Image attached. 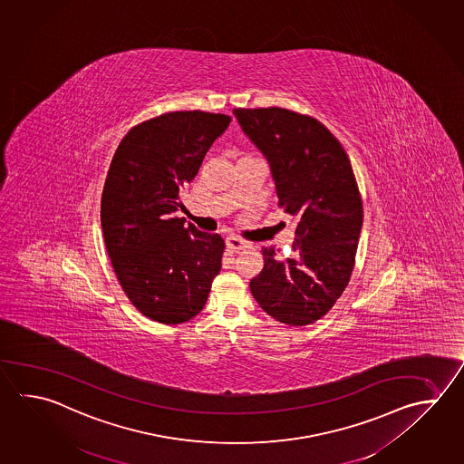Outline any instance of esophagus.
Instances as JSON below:
<instances>
[{"label": "esophagus", "mask_w": 464, "mask_h": 464, "mask_svg": "<svg viewBox=\"0 0 464 464\" xmlns=\"http://www.w3.org/2000/svg\"><path fill=\"white\" fill-rule=\"evenodd\" d=\"M246 243L243 239H239L237 237H227V251H231V253H237V251H241V249H245Z\"/></svg>", "instance_id": "1"}]
</instances>
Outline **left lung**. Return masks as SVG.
Returning <instances> with one entry per match:
<instances>
[{"mask_svg": "<svg viewBox=\"0 0 464 464\" xmlns=\"http://www.w3.org/2000/svg\"><path fill=\"white\" fill-rule=\"evenodd\" d=\"M233 113L271 164L277 205L297 219L290 257L263 247L251 294L280 324H315L342 297L356 261L362 200L350 158L308 114L277 106Z\"/></svg>", "mask_w": 464, "mask_h": 464, "instance_id": "8db88e82", "label": "left lung"}]
</instances>
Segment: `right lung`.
Wrapping results in <instances>:
<instances>
[{"label":"right lung","instance_id":"obj_1","mask_svg":"<svg viewBox=\"0 0 464 464\" xmlns=\"http://www.w3.org/2000/svg\"><path fill=\"white\" fill-rule=\"evenodd\" d=\"M227 114L172 111L136 124L114 152L102 193L106 251L126 297L164 324L198 315L221 269L225 241L175 211Z\"/></svg>","mask_w":464,"mask_h":464}]
</instances>
